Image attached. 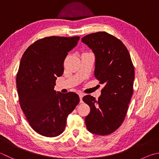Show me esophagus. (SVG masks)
<instances>
[{"label":"esophagus","mask_w":159,"mask_h":159,"mask_svg":"<svg viewBox=\"0 0 159 159\" xmlns=\"http://www.w3.org/2000/svg\"><path fill=\"white\" fill-rule=\"evenodd\" d=\"M83 96H84V94H83V93H80V94H79V97H80V103H82V102H83V100H82V99H83Z\"/></svg>","instance_id":"esophagus-1"}]
</instances>
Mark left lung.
I'll return each instance as SVG.
<instances>
[{"mask_svg": "<svg viewBox=\"0 0 159 159\" xmlns=\"http://www.w3.org/2000/svg\"><path fill=\"white\" fill-rule=\"evenodd\" d=\"M81 40L94 53V76L104 85L97 100L89 94L83 98L90 108L86 127L92 134L109 135L120 127L127 112L134 93V65L122 42L106 32L89 34Z\"/></svg>", "mask_w": 159, "mask_h": 159, "instance_id": "8db88e82", "label": "left lung"}]
</instances>
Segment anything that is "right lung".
I'll use <instances>...</instances> for the list:
<instances>
[{"label": "right lung", "instance_id": "add662e5", "mask_svg": "<svg viewBox=\"0 0 159 159\" xmlns=\"http://www.w3.org/2000/svg\"><path fill=\"white\" fill-rule=\"evenodd\" d=\"M79 38L46 37L32 44L21 57L16 74L19 104L32 129L43 136L61 134L68 115L80 102L75 92L54 90L57 77L64 71L65 57Z\"/></svg>", "mask_w": 159, "mask_h": 159}]
</instances>
